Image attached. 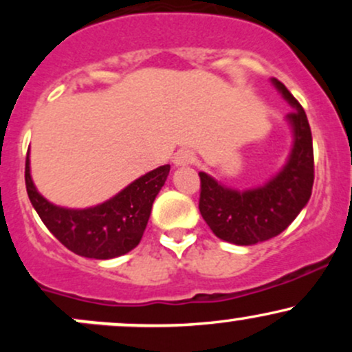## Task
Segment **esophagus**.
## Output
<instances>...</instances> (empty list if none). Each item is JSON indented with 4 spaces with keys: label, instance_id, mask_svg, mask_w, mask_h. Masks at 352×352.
Segmentation results:
<instances>
[{
    "label": "esophagus",
    "instance_id": "1",
    "mask_svg": "<svg viewBox=\"0 0 352 352\" xmlns=\"http://www.w3.org/2000/svg\"><path fill=\"white\" fill-rule=\"evenodd\" d=\"M193 162H195V155H193V152L187 151V148H180L173 155V165L175 167H187V165H192Z\"/></svg>",
    "mask_w": 352,
    "mask_h": 352
}]
</instances>
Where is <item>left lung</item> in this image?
Listing matches in <instances>:
<instances>
[{
    "label": "left lung",
    "instance_id": "obj_1",
    "mask_svg": "<svg viewBox=\"0 0 352 352\" xmlns=\"http://www.w3.org/2000/svg\"><path fill=\"white\" fill-rule=\"evenodd\" d=\"M273 86L293 111L286 116L293 129V147L285 167L265 185L235 190L200 172L199 208L204 220L221 240L235 245H256L280 235L309 201L314 182L313 137L301 104L278 79Z\"/></svg>",
    "mask_w": 352,
    "mask_h": 352
}]
</instances>
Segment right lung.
<instances>
[{"mask_svg":"<svg viewBox=\"0 0 352 352\" xmlns=\"http://www.w3.org/2000/svg\"><path fill=\"white\" fill-rule=\"evenodd\" d=\"M170 165L145 173L104 204L89 208H64L47 201L31 179L30 152L24 180L28 197L43 223L79 256L109 260L134 250L147 227L152 204L167 180Z\"/></svg>","mask_w":352,"mask_h":352,"instance_id":"add662e5","label":"right lung"}]
</instances>
